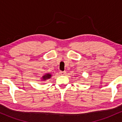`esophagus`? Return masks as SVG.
Masks as SVG:
<instances>
[{
    "mask_svg": "<svg viewBox=\"0 0 122 122\" xmlns=\"http://www.w3.org/2000/svg\"><path fill=\"white\" fill-rule=\"evenodd\" d=\"M66 73V72H65V71H64V72H62V71H60V75H65Z\"/></svg>",
    "mask_w": 122,
    "mask_h": 122,
    "instance_id": "34e87169",
    "label": "esophagus"
}]
</instances>
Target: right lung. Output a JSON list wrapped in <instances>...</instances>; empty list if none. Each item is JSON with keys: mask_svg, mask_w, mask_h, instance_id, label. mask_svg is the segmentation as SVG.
<instances>
[{"mask_svg": "<svg viewBox=\"0 0 122 122\" xmlns=\"http://www.w3.org/2000/svg\"><path fill=\"white\" fill-rule=\"evenodd\" d=\"M51 75L50 73H46L45 75H44L43 76H42L41 77V80L42 81H46V80H48L51 78Z\"/></svg>", "mask_w": 122, "mask_h": 122, "instance_id": "add662e5", "label": "right lung"}]
</instances>
